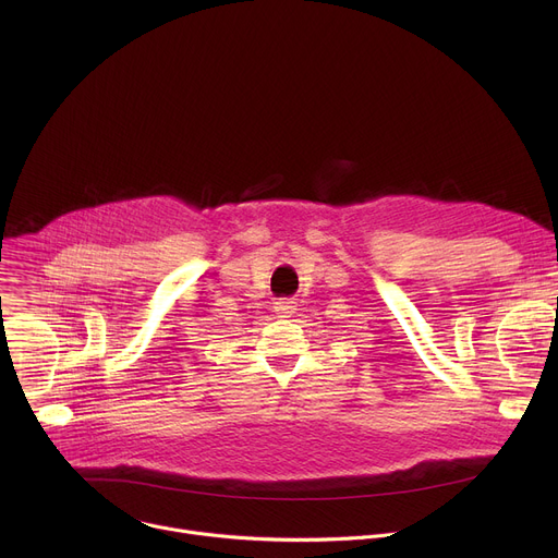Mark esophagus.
I'll return each mask as SVG.
<instances>
[{"label":"esophagus","instance_id":"esophagus-1","mask_svg":"<svg viewBox=\"0 0 558 558\" xmlns=\"http://www.w3.org/2000/svg\"><path fill=\"white\" fill-rule=\"evenodd\" d=\"M293 308H295V302L291 298H282V300L274 302V311L280 315H291Z\"/></svg>","mask_w":558,"mask_h":558}]
</instances>
